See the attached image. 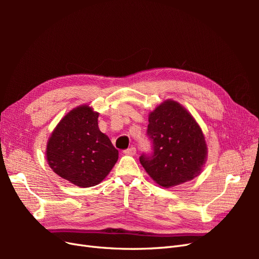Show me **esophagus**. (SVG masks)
<instances>
[{"label":"esophagus","mask_w":259,"mask_h":259,"mask_svg":"<svg viewBox=\"0 0 259 259\" xmlns=\"http://www.w3.org/2000/svg\"><path fill=\"white\" fill-rule=\"evenodd\" d=\"M123 152L125 154H127V155H134V154H136V148L135 147H131V148L126 149V150H124Z\"/></svg>","instance_id":"esophagus-1"}]
</instances>
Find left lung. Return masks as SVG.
I'll list each match as a JSON object with an SVG mask.
<instances>
[{
    "instance_id": "obj_1",
    "label": "left lung",
    "mask_w": 259,
    "mask_h": 259,
    "mask_svg": "<svg viewBox=\"0 0 259 259\" xmlns=\"http://www.w3.org/2000/svg\"><path fill=\"white\" fill-rule=\"evenodd\" d=\"M147 136L150 153L139 161L154 182L169 188L198 176L205 163L204 136L193 116L174 100H166L149 114Z\"/></svg>"
}]
</instances>
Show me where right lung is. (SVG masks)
<instances>
[{
  "label": "right lung",
  "mask_w": 259,
  "mask_h": 259,
  "mask_svg": "<svg viewBox=\"0 0 259 259\" xmlns=\"http://www.w3.org/2000/svg\"><path fill=\"white\" fill-rule=\"evenodd\" d=\"M46 158L57 175L88 188L106 178L119 158V151L99 131L98 113L84 105L58 123L48 143Z\"/></svg>",
  "instance_id": "1"
}]
</instances>
